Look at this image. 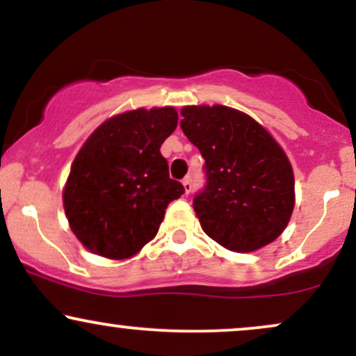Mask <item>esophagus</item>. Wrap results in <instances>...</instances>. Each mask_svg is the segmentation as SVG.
I'll list each match as a JSON object with an SVG mask.
<instances>
[{"label":"esophagus","instance_id":"34e87169","mask_svg":"<svg viewBox=\"0 0 356 356\" xmlns=\"http://www.w3.org/2000/svg\"><path fill=\"white\" fill-rule=\"evenodd\" d=\"M182 186H184V189H186V194H191V192H192V179L191 177L184 179Z\"/></svg>","mask_w":356,"mask_h":356}]
</instances>
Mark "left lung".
I'll return each mask as SVG.
<instances>
[{"mask_svg": "<svg viewBox=\"0 0 356 356\" xmlns=\"http://www.w3.org/2000/svg\"><path fill=\"white\" fill-rule=\"evenodd\" d=\"M181 129L204 157L206 186L194 195L204 232L229 251L273 243L295 207V175L276 140L239 110L184 107Z\"/></svg>", "mask_w": 356, "mask_h": 356, "instance_id": "obj_1", "label": "left lung"}]
</instances>
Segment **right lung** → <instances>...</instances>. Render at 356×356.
I'll list each match as a JSON object with an SVG mask.
<instances>
[{
    "label": "right lung",
    "mask_w": 356,
    "mask_h": 356,
    "mask_svg": "<svg viewBox=\"0 0 356 356\" xmlns=\"http://www.w3.org/2000/svg\"><path fill=\"white\" fill-rule=\"evenodd\" d=\"M177 127L172 107L132 110L104 122L72 164L63 206L72 231L95 254L125 259L157 234L184 194L161 145Z\"/></svg>",
    "instance_id": "add662e5"
}]
</instances>
